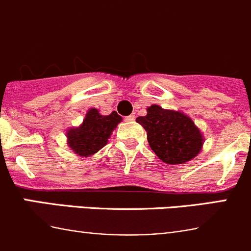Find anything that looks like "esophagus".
Segmentation results:
<instances>
[{"label": "esophagus", "instance_id": "obj_1", "mask_svg": "<svg viewBox=\"0 0 251 251\" xmlns=\"http://www.w3.org/2000/svg\"><path fill=\"white\" fill-rule=\"evenodd\" d=\"M135 119H136V116L133 115V114H131V115L126 116L125 120H126V121H128V123H133V121H135Z\"/></svg>", "mask_w": 251, "mask_h": 251}]
</instances>
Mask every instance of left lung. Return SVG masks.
Masks as SVG:
<instances>
[{
    "mask_svg": "<svg viewBox=\"0 0 251 251\" xmlns=\"http://www.w3.org/2000/svg\"><path fill=\"white\" fill-rule=\"evenodd\" d=\"M136 121L147 131L149 146L164 163L170 165L187 163L203 149V133L182 111L151 104L147 108V115L138 116Z\"/></svg>",
    "mask_w": 251,
    "mask_h": 251,
    "instance_id": "8db88e82",
    "label": "left lung"
}]
</instances>
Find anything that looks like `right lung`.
Listing matches in <instances>:
<instances>
[{"mask_svg":"<svg viewBox=\"0 0 251 251\" xmlns=\"http://www.w3.org/2000/svg\"><path fill=\"white\" fill-rule=\"evenodd\" d=\"M123 121L116 111L102 115L100 110L91 108L86 113L81 125L67 130V144L80 156L95 155L108 143L111 132Z\"/></svg>","mask_w":251,"mask_h":251,"instance_id":"right-lung-1","label":"right lung"}]
</instances>
